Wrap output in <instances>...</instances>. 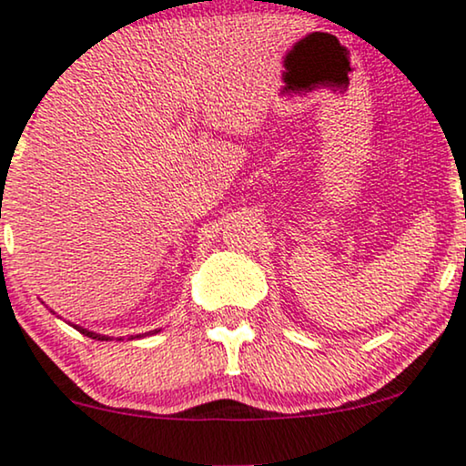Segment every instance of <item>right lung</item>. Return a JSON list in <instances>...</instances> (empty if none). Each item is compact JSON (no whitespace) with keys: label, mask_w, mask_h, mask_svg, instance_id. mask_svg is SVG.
Segmentation results:
<instances>
[{"label":"right lung","mask_w":466,"mask_h":466,"mask_svg":"<svg viewBox=\"0 0 466 466\" xmlns=\"http://www.w3.org/2000/svg\"><path fill=\"white\" fill-rule=\"evenodd\" d=\"M76 329V331H81V333H84V335H87V338H92V339H109V338H105V335H98V333H94V331H87V329H81V327H75ZM157 333V331H155ZM137 338H139V335H137Z\"/></svg>","instance_id":"1"}]
</instances>
